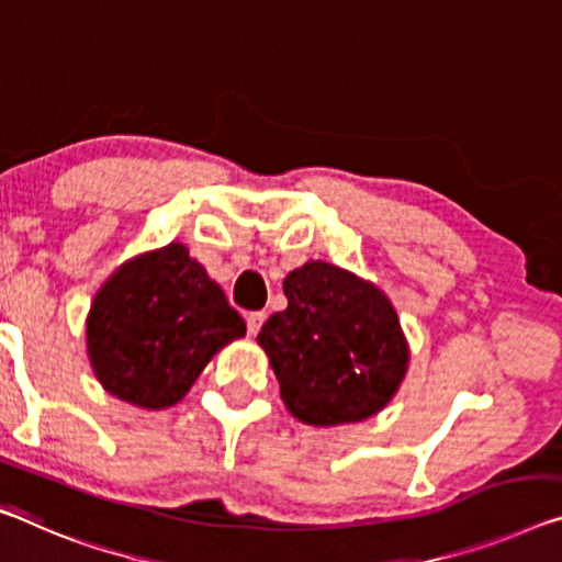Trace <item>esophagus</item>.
<instances>
[{
    "instance_id": "obj_1",
    "label": "esophagus",
    "mask_w": 562,
    "mask_h": 562,
    "mask_svg": "<svg viewBox=\"0 0 562 562\" xmlns=\"http://www.w3.org/2000/svg\"><path fill=\"white\" fill-rule=\"evenodd\" d=\"M263 322H266V314H263V311H251V314L246 316V329H248V336H256L258 331H261Z\"/></svg>"
}]
</instances>
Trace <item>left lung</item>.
Wrapping results in <instances>:
<instances>
[{"label": "left lung", "instance_id": "8db88e82", "mask_svg": "<svg viewBox=\"0 0 562 562\" xmlns=\"http://www.w3.org/2000/svg\"><path fill=\"white\" fill-rule=\"evenodd\" d=\"M289 306L261 326L258 344L293 417L314 427L361 422L400 390L409 347L382 289L326 261L283 279Z\"/></svg>", "mask_w": 562, "mask_h": 562}]
</instances>
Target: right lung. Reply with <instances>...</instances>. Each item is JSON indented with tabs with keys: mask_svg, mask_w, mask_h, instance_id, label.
Segmentation results:
<instances>
[{
	"mask_svg": "<svg viewBox=\"0 0 562 562\" xmlns=\"http://www.w3.org/2000/svg\"><path fill=\"white\" fill-rule=\"evenodd\" d=\"M246 324L183 244L120 266L94 293L88 357L98 382L127 404H178Z\"/></svg>",
	"mask_w": 562,
	"mask_h": 562,
	"instance_id": "1",
	"label": "right lung"
}]
</instances>
